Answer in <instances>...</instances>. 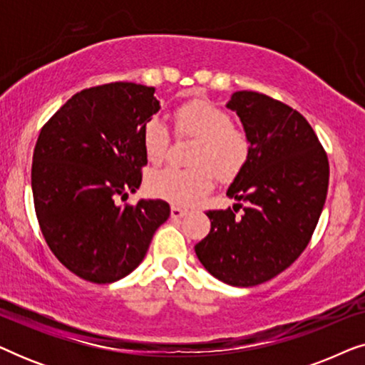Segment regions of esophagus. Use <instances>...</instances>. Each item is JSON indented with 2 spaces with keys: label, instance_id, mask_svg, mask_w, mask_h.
Returning <instances> with one entry per match:
<instances>
[{
  "label": "esophagus",
  "instance_id": "obj_1",
  "mask_svg": "<svg viewBox=\"0 0 365 365\" xmlns=\"http://www.w3.org/2000/svg\"><path fill=\"white\" fill-rule=\"evenodd\" d=\"M186 214H187L186 209L178 207V206H173V207H171V217H173V219H182L184 216H186Z\"/></svg>",
  "mask_w": 365,
  "mask_h": 365
}]
</instances>
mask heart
Listing matches in <instances>:
<instances>
[{"mask_svg":"<svg viewBox=\"0 0 365 365\" xmlns=\"http://www.w3.org/2000/svg\"><path fill=\"white\" fill-rule=\"evenodd\" d=\"M176 129L184 136L197 138L191 158L192 168H164L146 178L151 196L176 206H191L211 191L214 174L221 181H231L246 166L249 139L231 126V116L204 99L184 103L174 113ZM141 144L149 163L158 164L166 158L169 133L161 119L151 118L143 126Z\"/></svg>","mask_w":365,"mask_h":365,"instance_id":"1","label":"heart"}]
</instances>
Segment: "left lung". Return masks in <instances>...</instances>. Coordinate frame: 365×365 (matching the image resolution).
<instances>
[{
	"mask_svg": "<svg viewBox=\"0 0 365 365\" xmlns=\"http://www.w3.org/2000/svg\"><path fill=\"white\" fill-rule=\"evenodd\" d=\"M249 139L246 166L227 196L236 204L206 212L211 231L194 251L204 269L236 287L262 284L287 269L311 241L329 186V163L306 118L256 91L226 104ZM239 207L241 217H236Z\"/></svg>",
	"mask_w": 365,
	"mask_h": 365,
	"instance_id": "8db88e82",
	"label": "left lung"
}]
</instances>
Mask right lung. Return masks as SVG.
Listing matches in <instances>:
<instances>
[{"mask_svg":"<svg viewBox=\"0 0 365 365\" xmlns=\"http://www.w3.org/2000/svg\"><path fill=\"white\" fill-rule=\"evenodd\" d=\"M154 91L136 83L84 89L39 133L31 169L39 226L59 262L89 282L131 274L171 214L161 199L116 202L141 186L143 126L161 109Z\"/></svg>","mask_w":365,"mask_h":365,"instance_id":"1","label":"right lung"}]
</instances>
